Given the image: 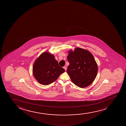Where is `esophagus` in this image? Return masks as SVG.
<instances>
[{"label": "esophagus", "instance_id": "esophagus-1", "mask_svg": "<svg viewBox=\"0 0 126 126\" xmlns=\"http://www.w3.org/2000/svg\"><path fill=\"white\" fill-rule=\"evenodd\" d=\"M63 68L65 69V70L66 71V69H67V66H64L63 67Z\"/></svg>", "mask_w": 126, "mask_h": 126}]
</instances>
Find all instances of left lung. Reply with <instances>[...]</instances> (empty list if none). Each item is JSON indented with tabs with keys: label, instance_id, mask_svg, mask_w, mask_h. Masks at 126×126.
<instances>
[{
	"label": "left lung",
	"instance_id": "left-lung-1",
	"mask_svg": "<svg viewBox=\"0 0 126 126\" xmlns=\"http://www.w3.org/2000/svg\"><path fill=\"white\" fill-rule=\"evenodd\" d=\"M67 60L69 65L67 72L72 82L81 88L87 87L96 79L98 65L94 57L89 51L76 47L69 50Z\"/></svg>",
	"mask_w": 126,
	"mask_h": 126
}]
</instances>
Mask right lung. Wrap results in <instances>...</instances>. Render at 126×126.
Returning a JSON list of instances; mask_svg holds the SVG:
<instances>
[{
    "instance_id": "1",
    "label": "right lung",
    "mask_w": 126,
    "mask_h": 126,
    "mask_svg": "<svg viewBox=\"0 0 126 126\" xmlns=\"http://www.w3.org/2000/svg\"><path fill=\"white\" fill-rule=\"evenodd\" d=\"M65 71L59 65L54 55L48 52L42 53L35 60L32 67V73L35 79L44 85L55 81Z\"/></svg>"
}]
</instances>
